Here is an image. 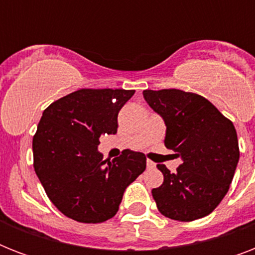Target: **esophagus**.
<instances>
[{
    "mask_svg": "<svg viewBox=\"0 0 255 255\" xmlns=\"http://www.w3.org/2000/svg\"><path fill=\"white\" fill-rule=\"evenodd\" d=\"M147 167L149 168V169H153V168L156 167V164L153 163V161H151V160H147Z\"/></svg>",
    "mask_w": 255,
    "mask_h": 255,
    "instance_id": "esophagus-1",
    "label": "esophagus"
}]
</instances>
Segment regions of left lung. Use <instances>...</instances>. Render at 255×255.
Masks as SVG:
<instances>
[{"mask_svg":"<svg viewBox=\"0 0 255 255\" xmlns=\"http://www.w3.org/2000/svg\"><path fill=\"white\" fill-rule=\"evenodd\" d=\"M143 96L165 123V147L182 160L176 173L157 164L164 182L152 196L160 213L185 222L205 217L228 193L240 160L233 123L197 94L170 88Z\"/></svg>","mask_w":255,"mask_h":255,"instance_id":"1","label":"left lung"}]
</instances>
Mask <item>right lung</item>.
I'll return each instance as SVG.
<instances>
[{
  "label": "right lung",
  "instance_id": "1",
  "mask_svg": "<svg viewBox=\"0 0 255 255\" xmlns=\"http://www.w3.org/2000/svg\"><path fill=\"white\" fill-rule=\"evenodd\" d=\"M133 90L83 88L46 108L33 137L34 169L54 205L78 222L98 224L119 210L124 190L145 170L131 149L103 160L99 137L116 133L118 114Z\"/></svg>",
  "mask_w": 255,
  "mask_h": 255
}]
</instances>
